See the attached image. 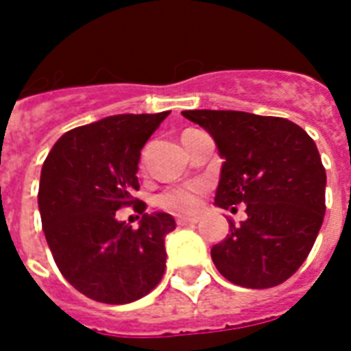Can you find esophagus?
<instances>
[{
    "mask_svg": "<svg viewBox=\"0 0 351 351\" xmlns=\"http://www.w3.org/2000/svg\"><path fill=\"white\" fill-rule=\"evenodd\" d=\"M195 223H197V219L195 217H176V224H178V226H187V224Z\"/></svg>",
    "mask_w": 351,
    "mask_h": 351,
    "instance_id": "obj_1",
    "label": "esophagus"
}]
</instances>
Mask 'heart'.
I'll list each match as a JSON object with an SVG mask.
<instances>
[{
	"label": "heart",
	"instance_id": "b5f03b06",
	"mask_svg": "<svg viewBox=\"0 0 351 351\" xmlns=\"http://www.w3.org/2000/svg\"><path fill=\"white\" fill-rule=\"evenodd\" d=\"M200 182H191L186 186L169 187L156 197V206L175 215H191L199 206V195L202 191Z\"/></svg>",
	"mask_w": 351,
	"mask_h": 351
}]
</instances>
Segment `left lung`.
Here are the masks:
<instances>
[{
    "mask_svg": "<svg viewBox=\"0 0 351 351\" xmlns=\"http://www.w3.org/2000/svg\"><path fill=\"white\" fill-rule=\"evenodd\" d=\"M208 130L223 158L215 206L247 219L211 248L228 282L248 289L276 287L311 252L326 213V169L315 141L296 123L237 110H186Z\"/></svg>",
    "mask_w": 351,
    "mask_h": 351,
    "instance_id": "left-lung-1",
    "label": "left lung"
}]
</instances>
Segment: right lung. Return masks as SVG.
<instances>
[{
  "label": "right lung",
  "mask_w": 351,
  "mask_h": 351,
  "mask_svg": "<svg viewBox=\"0 0 351 351\" xmlns=\"http://www.w3.org/2000/svg\"><path fill=\"white\" fill-rule=\"evenodd\" d=\"M169 112L119 114L69 130L53 145L40 175L38 210L58 271L79 293L103 304H130L165 271L169 213H144L138 230L115 211L140 189L141 149ZM137 204L138 206H136Z\"/></svg>",
  "instance_id": "1"
}]
</instances>
